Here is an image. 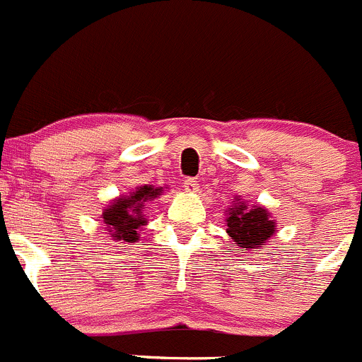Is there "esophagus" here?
<instances>
[{"instance_id":"34e87169","label":"esophagus","mask_w":362,"mask_h":362,"mask_svg":"<svg viewBox=\"0 0 362 362\" xmlns=\"http://www.w3.org/2000/svg\"><path fill=\"white\" fill-rule=\"evenodd\" d=\"M184 189L187 192H198V189H200V184H198L197 178H185L184 180Z\"/></svg>"}]
</instances>
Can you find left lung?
Returning a JSON list of instances; mask_svg holds the SVG:
<instances>
[{"label":"left lung","mask_w":362,"mask_h":362,"mask_svg":"<svg viewBox=\"0 0 362 362\" xmlns=\"http://www.w3.org/2000/svg\"><path fill=\"white\" fill-rule=\"evenodd\" d=\"M227 234L235 245L248 252H257L259 246L266 245L275 235L276 223L272 212L259 205L250 207L246 202L235 197L232 207L227 211Z\"/></svg>","instance_id":"left-lung-1"}]
</instances>
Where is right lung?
I'll use <instances>...</instances> for the list:
<instances>
[{"label": "right lung", "instance_id": "1", "mask_svg": "<svg viewBox=\"0 0 362 362\" xmlns=\"http://www.w3.org/2000/svg\"><path fill=\"white\" fill-rule=\"evenodd\" d=\"M162 191H164V187H155V185L146 184L135 187V191H132L130 194L114 198L103 209V214H101L105 230L109 232L114 241L127 243V245L139 241L141 228L148 223L146 214H144L146 202L160 197Z\"/></svg>", "mask_w": 362, "mask_h": 362}]
</instances>
